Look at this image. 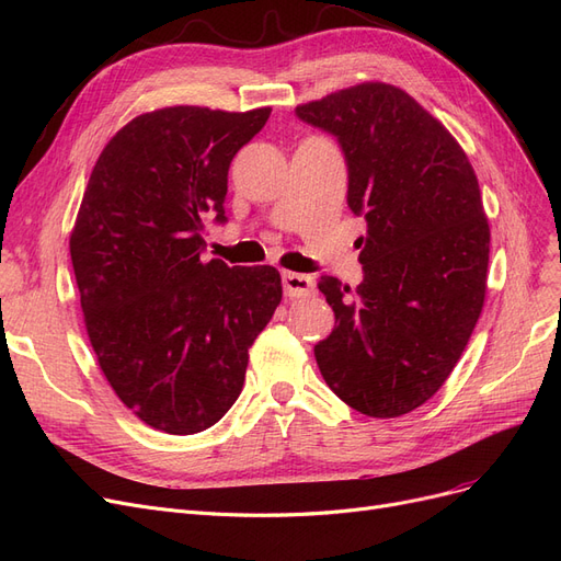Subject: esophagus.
<instances>
[{
	"label": "esophagus",
	"instance_id": "obj_1",
	"mask_svg": "<svg viewBox=\"0 0 561 561\" xmlns=\"http://www.w3.org/2000/svg\"><path fill=\"white\" fill-rule=\"evenodd\" d=\"M283 293L285 297H307L313 293V278L307 274H293V271H285Z\"/></svg>",
	"mask_w": 561,
	"mask_h": 561
}]
</instances>
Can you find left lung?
Here are the masks:
<instances>
[{
	"label": "left lung",
	"instance_id": "left-lung-1",
	"mask_svg": "<svg viewBox=\"0 0 561 561\" xmlns=\"http://www.w3.org/2000/svg\"><path fill=\"white\" fill-rule=\"evenodd\" d=\"M336 138L348 208L365 217L363 283L320 276L336 328L313 346L353 410L393 419L447 381L480 318L489 225L478 178L449 130L388 83H360L295 110Z\"/></svg>",
	"mask_w": 561,
	"mask_h": 561
}]
</instances>
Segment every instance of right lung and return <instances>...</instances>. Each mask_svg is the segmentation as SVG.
Listing matches in <instances>:
<instances>
[{"mask_svg": "<svg viewBox=\"0 0 561 561\" xmlns=\"http://www.w3.org/2000/svg\"><path fill=\"white\" fill-rule=\"evenodd\" d=\"M271 110L165 107L100 154L70 254L100 369L147 426L194 435L241 396L248 348L280 304L274 266L201 262L203 217L225 225L231 159Z\"/></svg>", "mask_w": 561, "mask_h": 561, "instance_id": "obj_1", "label": "right lung"}]
</instances>
